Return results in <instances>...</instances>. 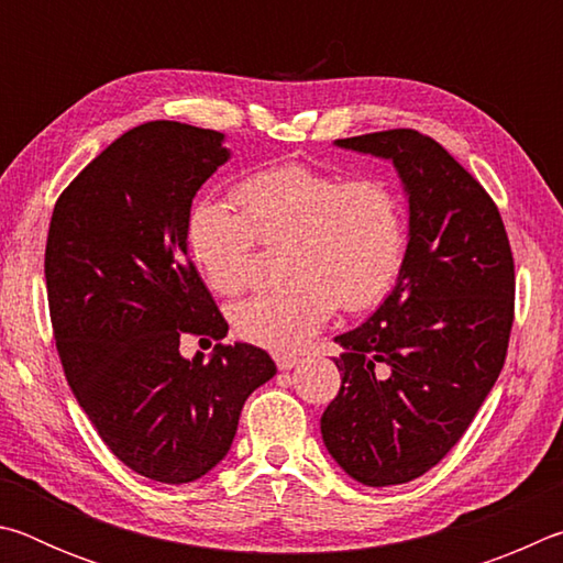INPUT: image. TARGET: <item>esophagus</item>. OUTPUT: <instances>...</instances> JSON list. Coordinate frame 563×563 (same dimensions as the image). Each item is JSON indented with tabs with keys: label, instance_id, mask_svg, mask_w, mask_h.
Listing matches in <instances>:
<instances>
[{
	"label": "esophagus",
	"instance_id": "34e87169",
	"mask_svg": "<svg viewBox=\"0 0 563 563\" xmlns=\"http://www.w3.org/2000/svg\"><path fill=\"white\" fill-rule=\"evenodd\" d=\"M273 360L278 369H290L300 362V355H295V352H273Z\"/></svg>",
	"mask_w": 563,
	"mask_h": 563
}]
</instances>
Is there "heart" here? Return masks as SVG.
I'll return each mask as SVG.
<instances>
[{
	"mask_svg": "<svg viewBox=\"0 0 563 563\" xmlns=\"http://www.w3.org/2000/svg\"><path fill=\"white\" fill-rule=\"evenodd\" d=\"M233 196L241 211L218 201L190 208L186 245L208 288L225 298L251 288L261 245H285L280 271L290 283L233 312L247 342L290 350L325 325L338 305L345 312L375 308L402 275L405 206L385 180L290 164L247 176Z\"/></svg>",
	"mask_w": 563,
	"mask_h": 563,
	"instance_id": "obj_1",
	"label": "heart"
}]
</instances>
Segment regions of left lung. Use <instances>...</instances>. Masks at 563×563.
<instances>
[{
	"instance_id": "1",
	"label": "left lung",
	"mask_w": 563,
	"mask_h": 563,
	"mask_svg": "<svg viewBox=\"0 0 563 563\" xmlns=\"http://www.w3.org/2000/svg\"><path fill=\"white\" fill-rule=\"evenodd\" d=\"M338 146L393 158L409 196L395 290L335 340L340 393L320 417L328 452L367 487L412 482L462 440L507 360L514 255L497 203L432 136L389 129Z\"/></svg>"
}]
</instances>
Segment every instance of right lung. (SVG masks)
I'll return each instance as SVG.
<instances>
[{
  "mask_svg": "<svg viewBox=\"0 0 563 563\" xmlns=\"http://www.w3.org/2000/svg\"><path fill=\"white\" fill-rule=\"evenodd\" d=\"M223 133L148 121L62 190L44 275L56 352L103 444L141 476L188 484L231 450L247 395L275 375L261 347L180 357L228 322L188 258L196 190L225 164Z\"/></svg>",
  "mask_w": 563,
  "mask_h": 563,
  "instance_id": "1",
  "label": "right lung"
}]
</instances>
